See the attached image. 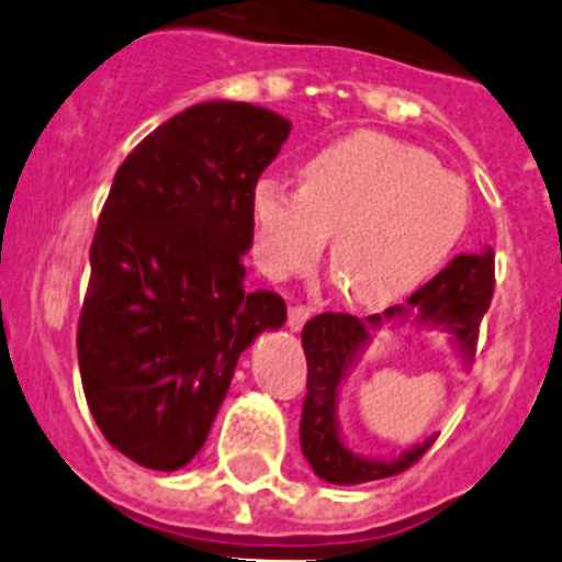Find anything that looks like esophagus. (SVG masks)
I'll list each match as a JSON object with an SVG mask.
<instances>
[{"mask_svg":"<svg viewBox=\"0 0 562 562\" xmlns=\"http://www.w3.org/2000/svg\"><path fill=\"white\" fill-rule=\"evenodd\" d=\"M311 307L307 305H293L288 307V327L293 329V333H299V329L305 327V322L311 318Z\"/></svg>","mask_w":562,"mask_h":562,"instance_id":"esophagus-1","label":"esophagus"}]
</instances>
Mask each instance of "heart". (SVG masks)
Returning <instances> with one entry per match:
<instances>
[{"label": "heart", "instance_id": "obj_1", "mask_svg": "<svg viewBox=\"0 0 562 562\" xmlns=\"http://www.w3.org/2000/svg\"><path fill=\"white\" fill-rule=\"evenodd\" d=\"M257 257L271 277L329 269L349 302L385 307L432 280L469 224V188L432 155L382 133H352L302 162V188H251Z\"/></svg>", "mask_w": 562, "mask_h": 562}]
</instances>
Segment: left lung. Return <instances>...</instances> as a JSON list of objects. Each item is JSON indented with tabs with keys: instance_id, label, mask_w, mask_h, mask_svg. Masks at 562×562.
Segmentation results:
<instances>
[{
	"instance_id": "obj_1",
	"label": "left lung",
	"mask_w": 562,
	"mask_h": 562,
	"mask_svg": "<svg viewBox=\"0 0 562 562\" xmlns=\"http://www.w3.org/2000/svg\"><path fill=\"white\" fill-rule=\"evenodd\" d=\"M494 296V249L485 246L476 255H458L447 269L418 288L407 305H393L369 318L349 313H322L302 329V346L307 358V396L299 424V440L307 463L322 480L333 485H360L402 474L424 458L432 438L405 449L400 458L374 460L352 452L338 429V393L355 360L369 346L371 333L385 322H405L447 333L463 363L474 358L480 322Z\"/></svg>"
}]
</instances>
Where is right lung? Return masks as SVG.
Listing matches in <instances>:
<instances>
[{"label":"right lung","mask_w":562,"mask_h":562,"mask_svg":"<svg viewBox=\"0 0 562 562\" xmlns=\"http://www.w3.org/2000/svg\"><path fill=\"white\" fill-rule=\"evenodd\" d=\"M291 133L280 113L202 102L146 135L113 177L77 327L82 391L113 449L177 471L204 447L240 352L285 324L249 291L251 188Z\"/></svg>","instance_id":"add662e5"}]
</instances>
